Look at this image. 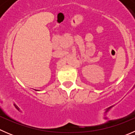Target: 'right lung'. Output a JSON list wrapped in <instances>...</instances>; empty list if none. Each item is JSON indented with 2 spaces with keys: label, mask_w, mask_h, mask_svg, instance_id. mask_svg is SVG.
<instances>
[{
  "label": "right lung",
  "mask_w": 135,
  "mask_h": 135,
  "mask_svg": "<svg viewBox=\"0 0 135 135\" xmlns=\"http://www.w3.org/2000/svg\"><path fill=\"white\" fill-rule=\"evenodd\" d=\"M35 90H36V89H35ZM36 91H38V90H36Z\"/></svg>",
  "instance_id": "right-lung-1"
}]
</instances>
